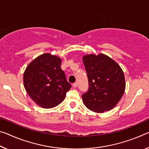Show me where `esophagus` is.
Wrapping results in <instances>:
<instances>
[{
    "label": "esophagus",
    "mask_w": 149,
    "mask_h": 149,
    "mask_svg": "<svg viewBox=\"0 0 149 149\" xmlns=\"http://www.w3.org/2000/svg\"><path fill=\"white\" fill-rule=\"evenodd\" d=\"M72 86L74 87H77V84L76 83V82H75V83H74L72 84Z\"/></svg>",
    "instance_id": "1"
}]
</instances>
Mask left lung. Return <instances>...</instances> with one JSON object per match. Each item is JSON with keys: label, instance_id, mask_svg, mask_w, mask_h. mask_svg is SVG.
Segmentation results:
<instances>
[{"label": "left lung", "instance_id": "left-lung-1", "mask_svg": "<svg viewBox=\"0 0 149 149\" xmlns=\"http://www.w3.org/2000/svg\"><path fill=\"white\" fill-rule=\"evenodd\" d=\"M83 62L89 86L88 91L82 95L84 105L95 113L112 109L125 90V79L121 68L103 54L86 55Z\"/></svg>", "mask_w": 149, "mask_h": 149}]
</instances>
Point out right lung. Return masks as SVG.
<instances>
[{
    "label": "right lung",
    "instance_id": "obj_1",
    "mask_svg": "<svg viewBox=\"0 0 149 149\" xmlns=\"http://www.w3.org/2000/svg\"><path fill=\"white\" fill-rule=\"evenodd\" d=\"M62 59L46 53L30 62L24 73V86L30 98L40 107H55L64 100L71 88L61 69Z\"/></svg>",
    "mask_w": 149,
    "mask_h": 149
}]
</instances>
